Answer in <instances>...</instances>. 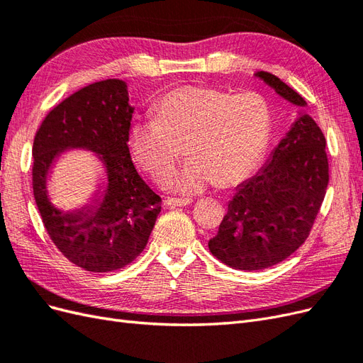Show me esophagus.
Returning a JSON list of instances; mask_svg holds the SVG:
<instances>
[{"label":"esophagus","instance_id":"1","mask_svg":"<svg viewBox=\"0 0 363 363\" xmlns=\"http://www.w3.org/2000/svg\"><path fill=\"white\" fill-rule=\"evenodd\" d=\"M169 207H182V206H188L192 203V199H167L164 200Z\"/></svg>","mask_w":363,"mask_h":363}]
</instances>
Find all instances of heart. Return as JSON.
Wrapping results in <instances>:
<instances>
[{"mask_svg":"<svg viewBox=\"0 0 363 363\" xmlns=\"http://www.w3.org/2000/svg\"><path fill=\"white\" fill-rule=\"evenodd\" d=\"M155 116L130 127V151L142 169L162 182L184 145L191 159L168 182L182 194L201 192L216 182H242L265 156L271 138L269 103L252 91L233 95L212 86H179L157 101Z\"/></svg>","mask_w":363,"mask_h":363,"instance_id":"heart-1","label":"heart"}]
</instances>
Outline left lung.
<instances>
[{"instance_id":"obj_1","label":"left lung","mask_w":363,"mask_h":363,"mask_svg":"<svg viewBox=\"0 0 363 363\" xmlns=\"http://www.w3.org/2000/svg\"><path fill=\"white\" fill-rule=\"evenodd\" d=\"M256 77L294 106L304 98L274 74ZM328 184L325 138L312 116L300 113L255 177L228 203L208 250L225 265L259 271L289 257L309 236Z\"/></svg>"}]
</instances>
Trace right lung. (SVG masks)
<instances>
[{
  "mask_svg": "<svg viewBox=\"0 0 363 363\" xmlns=\"http://www.w3.org/2000/svg\"><path fill=\"white\" fill-rule=\"evenodd\" d=\"M133 111L125 82H96L54 107L33 142V192L42 223L62 255L91 272L116 271L133 262L162 208V199L131 162L127 142ZM74 147L96 152L108 180L89 205L62 213L49 201L48 174L61 152Z\"/></svg>",
  "mask_w": 363,
  "mask_h": 363,
  "instance_id": "1",
  "label": "right lung"
}]
</instances>
